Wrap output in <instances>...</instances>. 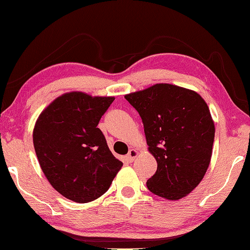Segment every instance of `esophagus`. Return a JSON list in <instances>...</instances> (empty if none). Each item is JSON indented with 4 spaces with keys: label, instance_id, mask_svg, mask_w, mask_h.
Listing matches in <instances>:
<instances>
[{
    "label": "esophagus",
    "instance_id": "1",
    "mask_svg": "<svg viewBox=\"0 0 250 250\" xmlns=\"http://www.w3.org/2000/svg\"><path fill=\"white\" fill-rule=\"evenodd\" d=\"M138 156V151L134 150V149H131L129 151L128 155H126V160H128V162H133L134 159Z\"/></svg>",
    "mask_w": 250,
    "mask_h": 250
}]
</instances>
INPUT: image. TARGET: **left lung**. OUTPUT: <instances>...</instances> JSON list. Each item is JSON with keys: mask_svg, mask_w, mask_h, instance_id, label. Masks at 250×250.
Masks as SVG:
<instances>
[{"mask_svg": "<svg viewBox=\"0 0 250 250\" xmlns=\"http://www.w3.org/2000/svg\"><path fill=\"white\" fill-rule=\"evenodd\" d=\"M125 98L140 115L150 153L158 168L149 191L170 201L191 193L203 180L211 158L215 125L197 92L156 83Z\"/></svg>", "mask_w": 250, "mask_h": 250, "instance_id": "left-lung-1", "label": "left lung"}]
</instances>
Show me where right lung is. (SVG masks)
I'll return each mask as SVG.
<instances>
[{
	"mask_svg": "<svg viewBox=\"0 0 250 250\" xmlns=\"http://www.w3.org/2000/svg\"><path fill=\"white\" fill-rule=\"evenodd\" d=\"M113 100L115 97L67 92L36 121L33 143L40 166L50 185L70 201L97 200L122 167L97 128Z\"/></svg>",
	"mask_w": 250,
	"mask_h": 250,
	"instance_id": "1",
	"label": "right lung"
}]
</instances>
